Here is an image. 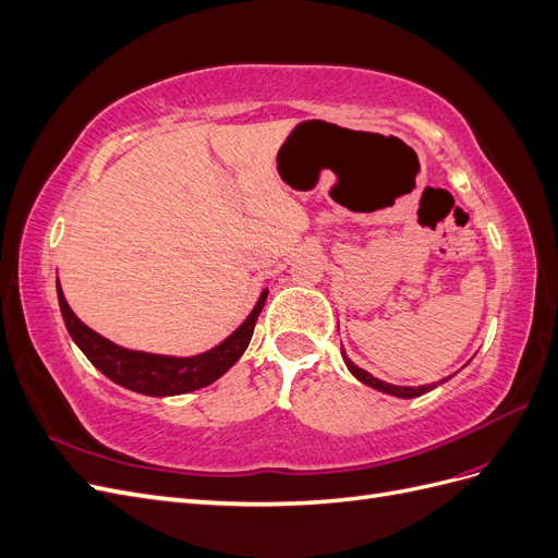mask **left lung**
Instances as JSON below:
<instances>
[{
  "label": "left lung",
  "instance_id": "1",
  "mask_svg": "<svg viewBox=\"0 0 558 558\" xmlns=\"http://www.w3.org/2000/svg\"><path fill=\"white\" fill-rule=\"evenodd\" d=\"M342 359H344V363H347V367H349V373L356 377L359 381H363V384H367V386H373V388H377V391H381V393H388V396H396V398H418V396H424V393H428V391H433L435 386H440V384H445V381H449L453 375H449L447 379H442V381H437V384H428V386H396V384H388V381H381V379H377V377H373L367 373V369H363V367H359L356 363H353L349 356H347V351L342 349Z\"/></svg>",
  "mask_w": 558,
  "mask_h": 558
}]
</instances>
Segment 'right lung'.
<instances>
[{
	"mask_svg": "<svg viewBox=\"0 0 558 558\" xmlns=\"http://www.w3.org/2000/svg\"><path fill=\"white\" fill-rule=\"evenodd\" d=\"M56 289L66 332L72 335L74 344L86 353V359L113 384L130 388L134 393L154 398L191 393L202 386L214 384L218 377H223L246 351L253 328H256V320L269 293L267 289H263L251 314L242 320V326L232 330L221 344L211 347L209 351L195 353V356H165V353L125 349L107 340V337L83 324L72 312V307L66 305L60 279H56Z\"/></svg>",
	"mask_w": 558,
	"mask_h": 558,
	"instance_id": "obj_1",
	"label": "right lung"
}]
</instances>
